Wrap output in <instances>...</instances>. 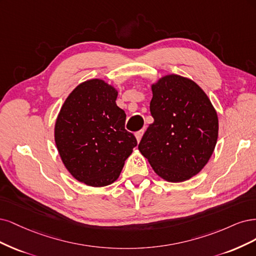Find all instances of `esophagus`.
I'll use <instances>...</instances> for the list:
<instances>
[{"instance_id": "34e87169", "label": "esophagus", "mask_w": 256, "mask_h": 256, "mask_svg": "<svg viewBox=\"0 0 256 256\" xmlns=\"http://www.w3.org/2000/svg\"><path fill=\"white\" fill-rule=\"evenodd\" d=\"M142 135H144V130H138V132H136V133H135V136H136V139H137L138 142H140V140H142Z\"/></svg>"}]
</instances>
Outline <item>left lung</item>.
<instances>
[{
    "label": "left lung",
    "instance_id": "8db88e82",
    "mask_svg": "<svg viewBox=\"0 0 256 256\" xmlns=\"http://www.w3.org/2000/svg\"><path fill=\"white\" fill-rule=\"evenodd\" d=\"M154 122L138 149L153 170L172 183L184 182L208 164L218 138V117L194 80L171 74L152 85Z\"/></svg>",
    "mask_w": 256,
    "mask_h": 256
}]
</instances>
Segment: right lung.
I'll use <instances>...</instances> for the list:
<instances>
[{
  "label": "right lung",
  "mask_w": 256,
  "mask_h": 256,
  "mask_svg": "<svg viewBox=\"0 0 256 256\" xmlns=\"http://www.w3.org/2000/svg\"><path fill=\"white\" fill-rule=\"evenodd\" d=\"M117 96L102 80H86L66 98L56 120L55 142L64 167L88 186L114 183L137 146Z\"/></svg>",
  "instance_id": "1"
}]
</instances>
